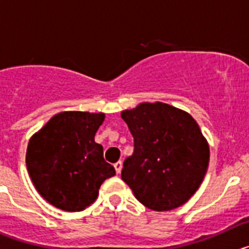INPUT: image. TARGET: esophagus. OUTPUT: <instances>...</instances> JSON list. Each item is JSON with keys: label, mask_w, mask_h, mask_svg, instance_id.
Returning a JSON list of instances; mask_svg holds the SVG:
<instances>
[{"label": "esophagus", "mask_w": 249, "mask_h": 249, "mask_svg": "<svg viewBox=\"0 0 249 249\" xmlns=\"http://www.w3.org/2000/svg\"><path fill=\"white\" fill-rule=\"evenodd\" d=\"M114 169L117 173H121V171H122V162L121 160H118L117 163H114Z\"/></svg>", "instance_id": "esophagus-1"}]
</instances>
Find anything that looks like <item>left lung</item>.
<instances>
[{"mask_svg": "<svg viewBox=\"0 0 249 249\" xmlns=\"http://www.w3.org/2000/svg\"><path fill=\"white\" fill-rule=\"evenodd\" d=\"M135 151L121 177L136 198L153 211H171L198 190L210 162V146L190 113L167 103L144 102L122 111Z\"/></svg>", "mask_w": 249, "mask_h": 249, "instance_id": "8db88e82", "label": "left lung"}]
</instances>
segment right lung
I'll return each instance as SVG.
<instances>
[{"label":"right lung","instance_id":"obj_1","mask_svg":"<svg viewBox=\"0 0 249 249\" xmlns=\"http://www.w3.org/2000/svg\"><path fill=\"white\" fill-rule=\"evenodd\" d=\"M105 113L67 111L54 114L27 146L26 164L37 192L62 211L80 212L98 197L105 179L116 175L94 135Z\"/></svg>","mask_w":249,"mask_h":249}]
</instances>
